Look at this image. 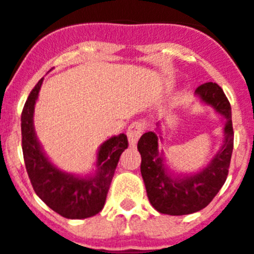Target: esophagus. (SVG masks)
I'll return each mask as SVG.
<instances>
[{
    "label": "esophagus",
    "instance_id": "34e87169",
    "mask_svg": "<svg viewBox=\"0 0 254 254\" xmlns=\"http://www.w3.org/2000/svg\"><path fill=\"white\" fill-rule=\"evenodd\" d=\"M144 131V125L139 122H134L130 124V127H127V139H129V144L131 146H135V144L138 143L140 135Z\"/></svg>",
    "mask_w": 254,
    "mask_h": 254
}]
</instances>
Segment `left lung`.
I'll return each instance as SVG.
<instances>
[{
	"instance_id": "left-lung-1",
	"label": "left lung",
	"mask_w": 254,
	"mask_h": 254,
	"mask_svg": "<svg viewBox=\"0 0 254 254\" xmlns=\"http://www.w3.org/2000/svg\"><path fill=\"white\" fill-rule=\"evenodd\" d=\"M194 94L200 103L222 116L224 123L223 144L203 169L189 174L172 170L164 150H159V140L164 141L162 122L156 123L155 131L145 132L138 141L140 172L149 202L163 214L184 215L202 210L217 195L228 175L234 138L231 104L215 82L200 85Z\"/></svg>"
}]
</instances>
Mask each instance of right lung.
<instances>
[{
    "instance_id": "obj_1",
    "label": "right lung",
    "mask_w": 254,
    "mask_h": 254,
    "mask_svg": "<svg viewBox=\"0 0 254 254\" xmlns=\"http://www.w3.org/2000/svg\"><path fill=\"white\" fill-rule=\"evenodd\" d=\"M42 82L44 77L30 92L21 115L22 151L28 178L35 193L54 212L67 219L92 217L105 204L116 165L127 148V135L111 136L99 146L95 169L90 174L79 175L61 170L45 154L35 131V105Z\"/></svg>"
}]
</instances>
